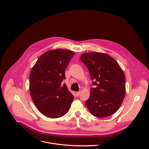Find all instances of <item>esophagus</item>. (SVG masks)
Masks as SVG:
<instances>
[{
    "mask_svg": "<svg viewBox=\"0 0 149 149\" xmlns=\"http://www.w3.org/2000/svg\"><path fill=\"white\" fill-rule=\"evenodd\" d=\"M80 91H79V92H76V95H77V96H79L80 95Z\"/></svg>",
    "mask_w": 149,
    "mask_h": 149,
    "instance_id": "34e87169",
    "label": "esophagus"
}]
</instances>
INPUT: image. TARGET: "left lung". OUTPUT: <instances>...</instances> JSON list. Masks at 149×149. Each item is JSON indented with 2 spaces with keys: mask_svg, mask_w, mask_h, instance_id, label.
Instances as JSON below:
<instances>
[{
  "mask_svg": "<svg viewBox=\"0 0 149 149\" xmlns=\"http://www.w3.org/2000/svg\"><path fill=\"white\" fill-rule=\"evenodd\" d=\"M80 60L89 70L92 84L85 104L92 115L105 118L120 107L126 94V78L119 65L110 56L99 52L85 53Z\"/></svg>",
  "mask_w": 149,
  "mask_h": 149,
  "instance_id": "obj_1",
  "label": "left lung"
}]
</instances>
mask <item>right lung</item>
<instances>
[{"label": "right lung", "mask_w": 149, "mask_h": 149, "mask_svg": "<svg viewBox=\"0 0 149 149\" xmlns=\"http://www.w3.org/2000/svg\"><path fill=\"white\" fill-rule=\"evenodd\" d=\"M74 54V52L66 49L47 51L31 69L29 76L30 96L38 109L47 117L64 116L73 101L74 96L61 83Z\"/></svg>", "instance_id": "add662e5"}]
</instances>
